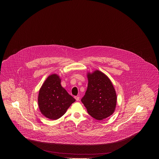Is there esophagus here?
Instances as JSON below:
<instances>
[{"label": "esophagus", "instance_id": "34e87169", "mask_svg": "<svg viewBox=\"0 0 159 159\" xmlns=\"http://www.w3.org/2000/svg\"><path fill=\"white\" fill-rule=\"evenodd\" d=\"M75 98L76 99V100L77 101H78L79 100V98H79V97H77H77H75Z\"/></svg>", "mask_w": 159, "mask_h": 159}]
</instances>
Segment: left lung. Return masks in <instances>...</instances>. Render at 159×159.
I'll return each instance as SVG.
<instances>
[{"label": "left lung", "instance_id": "left-lung-1", "mask_svg": "<svg viewBox=\"0 0 159 159\" xmlns=\"http://www.w3.org/2000/svg\"><path fill=\"white\" fill-rule=\"evenodd\" d=\"M87 77L88 88L81 101L89 115L101 120L114 112L117 102L116 91L110 79L99 70L88 73Z\"/></svg>", "mask_w": 159, "mask_h": 159}]
</instances>
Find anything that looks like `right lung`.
<instances>
[{"mask_svg":"<svg viewBox=\"0 0 159 159\" xmlns=\"http://www.w3.org/2000/svg\"><path fill=\"white\" fill-rule=\"evenodd\" d=\"M75 101L62 87L60 76L56 74L48 77L39 92V110L44 116L51 120L60 118Z\"/></svg>","mask_w":159,"mask_h":159,"instance_id":"1","label":"right lung"}]
</instances>
